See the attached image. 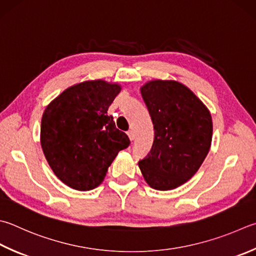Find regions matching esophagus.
I'll return each mask as SVG.
<instances>
[{
  "label": "esophagus",
  "instance_id": "obj_1",
  "mask_svg": "<svg viewBox=\"0 0 256 256\" xmlns=\"http://www.w3.org/2000/svg\"><path fill=\"white\" fill-rule=\"evenodd\" d=\"M127 134H128V137H129V139H130V140H134V132H132V130H129V132H127Z\"/></svg>",
  "mask_w": 256,
  "mask_h": 256
}]
</instances>
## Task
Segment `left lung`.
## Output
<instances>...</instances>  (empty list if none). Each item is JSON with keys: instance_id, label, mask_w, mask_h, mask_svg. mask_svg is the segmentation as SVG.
Instances as JSON below:
<instances>
[{"instance_id": "1", "label": "left lung", "mask_w": 256, "mask_h": 256, "mask_svg": "<svg viewBox=\"0 0 256 256\" xmlns=\"http://www.w3.org/2000/svg\"><path fill=\"white\" fill-rule=\"evenodd\" d=\"M140 91L155 139L139 168L150 187L174 190L195 175L208 154L212 116L195 94L177 81H149Z\"/></svg>"}]
</instances>
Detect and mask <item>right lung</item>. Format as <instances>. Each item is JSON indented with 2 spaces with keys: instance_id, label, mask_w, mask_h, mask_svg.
<instances>
[{
  "instance_id": "right-lung-1",
  "label": "right lung",
  "mask_w": 256,
  "mask_h": 256,
  "mask_svg": "<svg viewBox=\"0 0 256 256\" xmlns=\"http://www.w3.org/2000/svg\"><path fill=\"white\" fill-rule=\"evenodd\" d=\"M122 86L104 80L70 86L51 101L41 120V147L53 172L76 190L102 182L130 140L107 112Z\"/></svg>"
}]
</instances>
